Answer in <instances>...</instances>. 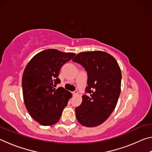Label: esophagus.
Wrapping results in <instances>:
<instances>
[{"mask_svg":"<svg viewBox=\"0 0 152 152\" xmlns=\"http://www.w3.org/2000/svg\"><path fill=\"white\" fill-rule=\"evenodd\" d=\"M78 94V91H76V90L72 92V94L74 95V96H75V95H77Z\"/></svg>","mask_w":152,"mask_h":152,"instance_id":"esophagus-1","label":"esophagus"}]
</instances>
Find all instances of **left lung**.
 Masks as SVG:
<instances>
[{
    "label": "left lung",
    "instance_id": "1",
    "mask_svg": "<svg viewBox=\"0 0 152 152\" xmlns=\"http://www.w3.org/2000/svg\"><path fill=\"white\" fill-rule=\"evenodd\" d=\"M73 61L84 67L88 74L82 102L76 108V117L81 125L96 127L106 121L116 107L121 92V72L116 60L101 51L77 54Z\"/></svg>",
    "mask_w": 152,
    "mask_h": 152
}]
</instances>
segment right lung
<instances>
[{
    "mask_svg": "<svg viewBox=\"0 0 152 152\" xmlns=\"http://www.w3.org/2000/svg\"><path fill=\"white\" fill-rule=\"evenodd\" d=\"M75 53L49 49L36 54L25 67L22 79L24 102L33 119L42 125L55 124L72 94L62 87L58 76L64 64Z\"/></svg>",
    "mask_w": 152,
    "mask_h": 152,
    "instance_id": "obj_1",
    "label": "right lung"
}]
</instances>
